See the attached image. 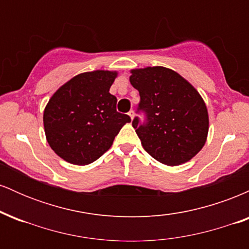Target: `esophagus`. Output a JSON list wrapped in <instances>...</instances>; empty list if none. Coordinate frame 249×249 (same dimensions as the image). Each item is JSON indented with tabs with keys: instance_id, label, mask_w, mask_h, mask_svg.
Masks as SVG:
<instances>
[{
	"instance_id": "1",
	"label": "esophagus",
	"mask_w": 249,
	"mask_h": 249,
	"mask_svg": "<svg viewBox=\"0 0 249 249\" xmlns=\"http://www.w3.org/2000/svg\"><path fill=\"white\" fill-rule=\"evenodd\" d=\"M127 115H128V116H130V118H131V119H133V117H134V111H133V110H131V111H130V112H128V113H127Z\"/></svg>"
}]
</instances>
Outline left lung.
<instances>
[{
    "mask_svg": "<svg viewBox=\"0 0 249 249\" xmlns=\"http://www.w3.org/2000/svg\"><path fill=\"white\" fill-rule=\"evenodd\" d=\"M130 82L139 91L138 111L132 126L142 147L168 166L184 164L201 150L207 139L208 112L204 99L184 77L164 67L131 70Z\"/></svg>",
    "mask_w": 249,
    "mask_h": 249,
    "instance_id": "obj_1",
    "label": "left lung"
}]
</instances>
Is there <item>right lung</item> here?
Instances as JSON below:
<instances>
[{"mask_svg": "<svg viewBox=\"0 0 249 249\" xmlns=\"http://www.w3.org/2000/svg\"><path fill=\"white\" fill-rule=\"evenodd\" d=\"M117 75L107 70L79 73L49 99L43 113L45 137L65 161L83 166L97 160L131 122L117 112V98L110 93Z\"/></svg>", "mask_w": 249, "mask_h": 249, "instance_id": "obj_1", "label": "right lung"}]
</instances>
